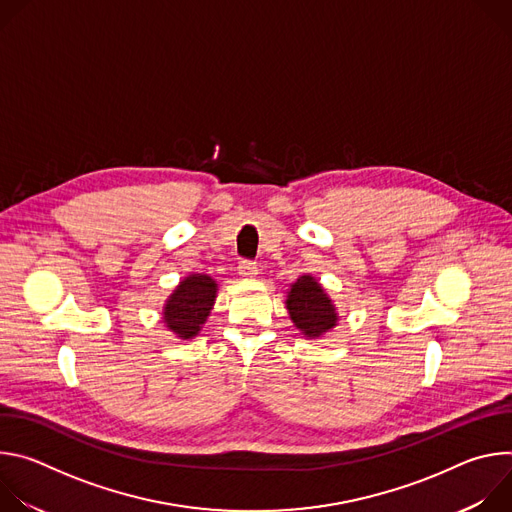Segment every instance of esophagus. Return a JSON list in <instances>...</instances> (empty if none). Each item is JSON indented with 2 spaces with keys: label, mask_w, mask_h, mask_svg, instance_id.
I'll return each instance as SVG.
<instances>
[{
  "label": "esophagus",
  "mask_w": 512,
  "mask_h": 512,
  "mask_svg": "<svg viewBox=\"0 0 512 512\" xmlns=\"http://www.w3.org/2000/svg\"><path fill=\"white\" fill-rule=\"evenodd\" d=\"M239 275L241 277H255L257 275V265L253 261H249V259H243L239 263Z\"/></svg>",
  "instance_id": "34e87169"
}]
</instances>
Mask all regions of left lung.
I'll use <instances>...</instances> for the list:
<instances>
[{"instance_id":"obj_1","label":"left lung","mask_w":512,"mask_h":512,"mask_svg":"<svg viewBox=\"0 0 512 512\" xmlns=\"http://www.w3.org/2000/svg\"><path fill=\"white\" fill-rule=\"evenodd\" d=\"M285 304L291 320L310 338H316L336 326L338 316L334 312L332 300L324 294L320 283L310 275H302L291 285Z\"/></svg>"}]
</instances>
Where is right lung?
<instances>
[{
  "mask_svg": "<svg viewBox=\"0 0 512 512\" xmlns=\"http://www.w3.org/2000/svg\"><path fill=\"white\" fill-rule=\"evenodd\" d=\"M216 298V283L202 273H194L180 281L166 308L164 322L180 338H192L212 310Z\"/></svg>",
  "mask_w": 512,
  "mask_h": 512,
  "instance_id": "1",
  "label": "right lung"
}]
</instances>
